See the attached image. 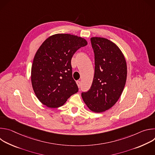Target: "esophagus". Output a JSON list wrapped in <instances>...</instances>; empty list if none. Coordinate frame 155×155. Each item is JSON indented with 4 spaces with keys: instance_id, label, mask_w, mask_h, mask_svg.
Wrapping results in <instances>:
<instances>
[{
    "instance_id": "1",
    "label": "esophagus",
    "mask_w": 155,
    "mask_h": 155,
    "mask_svg": "<svg viewBox=\"0 0 155 155\" xmlns=\"http://www.w3.org/2000/svg\"><path fill=\"white\" fill-rule=\"evenodd\" d=\"M76 83H77V84L78 87H80V86H81V82H80V81H76Z\"/></svg>"
}]
</instances>
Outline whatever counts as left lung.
Returning a JSON list of instances; mask_svg holds the SVG:
<instances>
[{"label":"left lung","mask_w":155,"mask_h":155,"mask_svg":"<svg viewBox=\"0 0 155 155\" xmlns=\"http://www.w3.org/2000/svg\"><path fill=\"white\" fill-rule=\"evenodd\" d=\"M95 69L93 83L83 92V101L91 111L101 113L112 107L124 90L127 77L124 56L115 43L102 37H91Z\"/></svg>","instance_id":"left-lung-1"}]
</instances>
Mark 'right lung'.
<instances>
[{
    "instance_id": "right-lung-1",
    "label": "right lung",
    "mask_w": 155,
    "mask_h": 155,
    "mask_svg": "<svg viewBox=\"0 0 155 155\" xmlns=\"http://www.w3.org/2000/svg\"><path fill=\"white\" fill-rule=\"evenodd\" d=\"M87 41L68 34L53 35L37 51L31 69V82L38 99L50 108H58L78 91L72 77L71 59Z\"/></svg>"
}]
</instances>
